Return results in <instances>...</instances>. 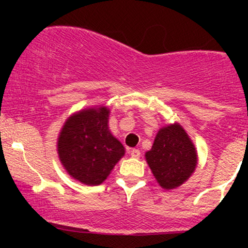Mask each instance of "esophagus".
I'll list each match as a JSON object with an SVG mask.
<instances>
[{"label": "esophagus", "mask_w": 248, "mask_h": 248, "mask_svg": "<svg viewBox=\"0 0 248 248\" xmlns=\"http://www.w3.org/2000/svg\"><path fill=\"white\" fill-rule=\"evenodd\" d=\"M131 156H132V158H139L140 157V151L138 149H133L131 151Z\"/></svg>", "instance_id": "esophagus-1"}]
</instances>
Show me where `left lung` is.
<instances>
[{"instance_id": "left-lung-1", "label": "left lung", "mask_w": 248, "mask_h": 248, "mask_svg": "<svg viewBox=\"0 0 248 248\" xmlns=\"http://www.w3.org/2000/svg\"><path fill=\"white\" fill-rule=\"evenodd\" d=\"M145 159L159 186L168 191L185 184L198 166L196 146L177 122L159 128Z\"/></svg>"}]
</instances>
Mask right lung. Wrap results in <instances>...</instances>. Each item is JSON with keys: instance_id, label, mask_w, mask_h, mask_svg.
Returning <instances> with one entry per match:
<instances>
[{"instance_id": "obj_1", "label": "right lung", "mask_w": 248, "mask_h": 248, "mask_svg": "<svg viewBox=\"0 0 248 248\" xmlns=\"http://www.w3.org/2000/svg\"><path fill=\"white\" fill-rule=\"evenodd\" d=\"M109 114L106 106L79 110L66 120L57 138V154L63 168L87 186L106 181L126 152L110 132Z\"/></svg>"}]
</instances>
